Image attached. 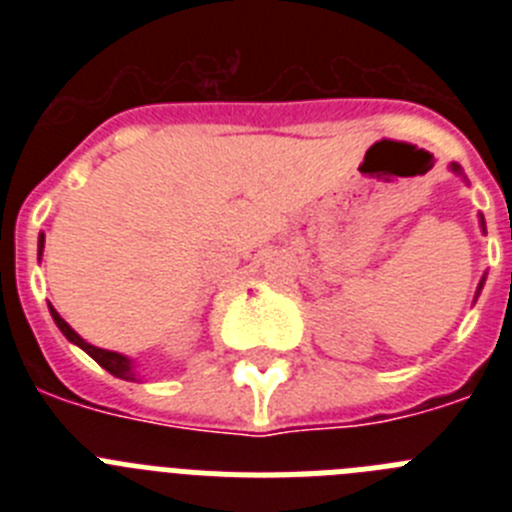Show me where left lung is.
Here are the masks:
<instances>
[{
	"mask_svg": "<svg viewBox=\"0 0 512 512\" xmlns=\"http://www.w3.org/2000/svg\"><path fill=\"white\" fill-rule=\"evenodd\" d=\"M449 169L454 171L456 176H461V179H464V182H467V176H464V171H461V166H459V164H451ZM479 228H482V233H487V228H485V217H482V215H479ZM485 279H487V277H482V282H479V287H477V295H474V302H477L479 292H482V287H485Z\"/></svg>",
	"mask_w": 512,
	"mask_h": 512,
	"instance_id": "left-lung-1",
	"label": "left lung"
}]
</instances>
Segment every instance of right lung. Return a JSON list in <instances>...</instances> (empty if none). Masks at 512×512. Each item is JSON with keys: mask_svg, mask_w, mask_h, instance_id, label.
Listing matches in <instances>:
<instances>
[{"mask_svg": "<svg viewBox=\"0 0 512 512\" xmlns=\"http://www.w3.org/2000/svg\"><path fill=\"white\" fill-rule=\"evenodd\" d=\"M43 248H45V233H40L38 235V261H40V256H43ZM48 310H51L53 323L58 325V330H61L63 336L69 338V341L74 343V346H79L81 351H87V354L92 356V359L97 361V364L102 366V369H107V372H110L112 377L128 379V382H135V379H138V372H135V361L133 359H128V356H125V354H117V351H107V348L92 346V343L84 341V338H81L79 333H76V330L71 328V325L61 318V315H58L56 307L48 305Z\"/></svg>", "mask_w": 512, "mask_h": 512, "instance_id": "add662e5", "label": "right lung"}]
</instances>
